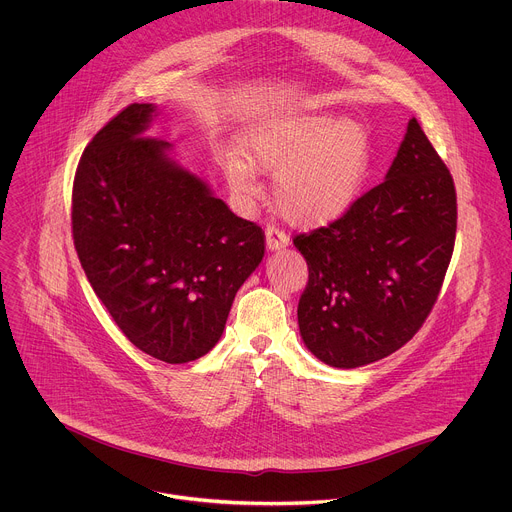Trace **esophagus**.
I'll return each instance as SVG.
<instances>
[{
    "label": "esophagus",
    "instance_id": "34e87169",
    "mask_svg": "<svg viewBox=\"0 0 512 512\" xmlns=\"http://www.w3.org/2000/svg\"><path fill=\"white\" fill-rule=\"evenodd\" d=\"M265 235H267V247H269L271 251L283 249V247H287V243H289V235H287L285 231H281V229L273 227V225H269V227H267Z\"/></svg>",
    "mask_w": 512,
    "mask_h": 512
}]
</instances>
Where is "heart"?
<instances>
[{"instance_id": "obj_1", "label": "heart", "mask_w": 512, "mask_h": 512, "mask_svg": "<svg viewBox=\"0 0 512 512\" xmlns=\"http://www.w3.org/2000/svg\"><path fill=\"white\" fill-rule=\"evenodd\" d=\"M243 151L231 153L225 173L243 197L259 193L257 167L277 171L275 199L287 219L323 225L357 199L369 171V141L349 119L327 113L273 117L253 127Z\"/></svg>"}]
</instances>
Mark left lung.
I'll use <instances>...</instances> for the list:
<instances>
[{
    "instance_id": "1",
    "label": "left lung",
    "mask_w": 512,
    "mask_h": 512,
    "mask_svg": "<svg viewBox=\"0 0 512 512\" xmlns=\"http://www.w3.org/2000/svg\"><path fill=\"white\" fill-rule=\"evenodd\" d=\"M457 237L451 171L413 117L383 183L327 227L295 235L309 267L299 331L323 363H375L423 327Z\"/></svg>"
}]
</instances>
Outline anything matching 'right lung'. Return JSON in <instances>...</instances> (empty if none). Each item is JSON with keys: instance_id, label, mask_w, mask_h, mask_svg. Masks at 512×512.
I'll use <instances>...</instances> for the list:
<instances>
[{"instance_id": "1", "label": "right lung", "mask_w": 512, "mask_h": 512, "mask_svg": "<svg viewBox=\"0 0 512 512\" xmlns=\"http://www.w3.org/2000/svg\"><path fill=\"white\" fill-rule=\"evenodd\" d=\"M155 105L131 103L85 147L71 193L81 267L123 335L163 363L221 339L233 299L265 255L263 229L145 135Z\"/></svg>"}]
</instances>
